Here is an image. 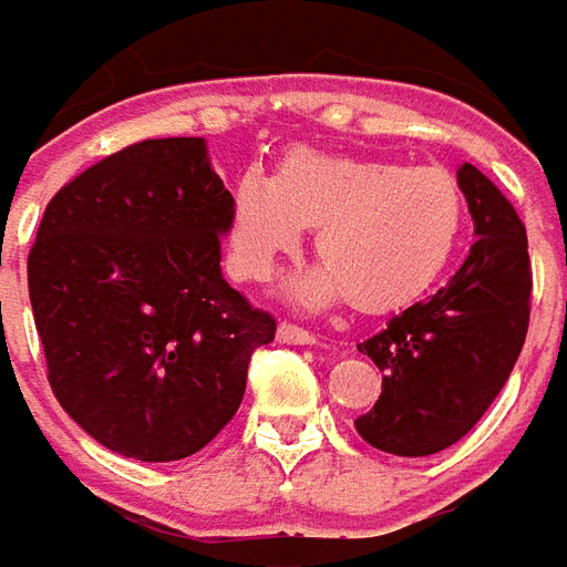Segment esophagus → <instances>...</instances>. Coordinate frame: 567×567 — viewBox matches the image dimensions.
<instances>
[{"label": "esophagus", "mask_w": 567, "mask_h": 567, "mask_svg": "<svg viewBox=\"0 0 567 567\" xmlns=\"http://www.w3.org/2000/svg\"><path fill=\"white\" fill-rule=\"evenodd\" d=\"M276 337H279V342H288V346H316V333H309V330L297 324H288V321L279 324Z\"/></svg>", "instance_id": "obj_1"}]
</instances>
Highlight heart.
Here are the masks:
<instances>
[{"label": "heart", "mask_w": 567, "mask_h": 567, "mask_svg": "<svg viewBox=\"0 0 567 567\" xmlns=\"http://www.w3.org/2000/svg\"><path fill=\"white\" fill-rule=\"evenodd\" d=\"M465 200L442 167H402L295 150L272 174L249 167L230 192V267L261 282L316 228L324 261L288 288L318 306L346 291L358 309L412 300L439 279L460 243Z\"/></svg>", "instance_id": "b5f03b06"}]
</instances>
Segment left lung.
<instances>
[{"label": "left lung", "mask_w": 567, "mask_h": 567, "mask_svg": "<svg viewBox=\"0 0 567 567\" xmlns=\"http://www.w3.org/2000/svg\"><path fill=\"white\" fill-rule=\"evenodd\" d=\"M456 183L477 237L465 261L358 346L384 375L354 430L384 454L430 456L460 442L505 388L529 330V243L517 209L475 165L460 167Z\"/></svg>", "instance_id": "obj_1"}]
</instances>
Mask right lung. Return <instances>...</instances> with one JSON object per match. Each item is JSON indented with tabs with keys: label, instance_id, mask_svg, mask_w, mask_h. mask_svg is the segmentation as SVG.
I'll list each match as a JSON object with an SVG mask.
<instances>
[{
	"label": "right lung",
	"instance_id": "obj_1",
	"mask_svg": "<svg viewBox=\"0 0 567 567\" xmlns=\"http://www.w3.org/2000/svg\"><path fill=\"white\" fill-rule=\"evenodd\" d=\"M230 192L204 137L125 146L62 186L29 251L50 388L113 454H198L237 414L276 321L221 276Z\"/></svg>",
	"mask_w": 567,
	"mask_h": 567
}]
</instances>
